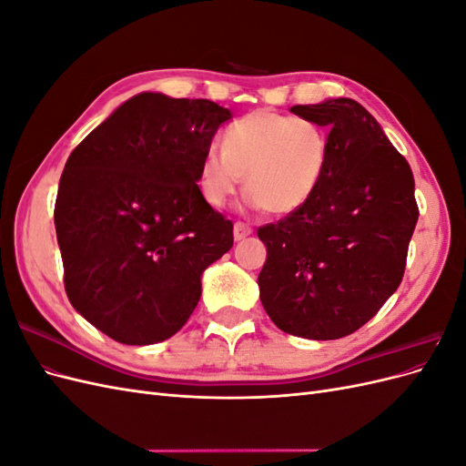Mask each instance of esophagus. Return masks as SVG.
<instances>
[{
    "label": "esophagus",
    "mask_w": 466,
    "mask_h": 466,
    "mask_svg": "<svg viewBox=\"0 0 466 466\" xmlns=\"http://www.w3.org/2000/svg\"><path fill=\"white\" fill-rule=\"evenodd\" d=\"M252 233V228L245 221H235V228H233V235H235V241H241V238L248 237Z\"/></svg>",
    "instance_id": "esophagus-1"
}]
</instances>
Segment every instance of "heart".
I'll use <instances>...</instances> for the list:
<instances>
[{
  "label": "heart",
  "mask_w": 466,
  "mask_h": 466,
  "mask_svg": "<svg viewBox=\"0 0 466 466\" xmlns=\"http://www.w3.org/2000/svg\"><path fill=\"white\" fill-rule=\"evenodd\" d=\"M330 159L322 126L276 110H252L223 132L221 151L209 147L200 159L198 190L223 208L241 185L250 202L272 216H289L313 198Z\"/></svg>",
  "instance_id": "heart-1"
}]
</instances>
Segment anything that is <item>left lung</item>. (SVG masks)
<instances>
[{"label": "left lung", "mask_w": 466, "mask_h": 466, "mask_svg": "<svg viewBox=\"0 0 466 466\" xmlns=\"http://www.w3.org/2000/svg\"><path fill=\"white\" fill-rule=\"evenodd\" d=\"M329 128L330 159L303 208L258 228L260 301L279 330L336 340L361 329L400 286L418 221L414 175L354 98L295 105Z\"/></svg>", "instance_id": "left-lung-1"}]
</instances>
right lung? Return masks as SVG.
I'll use <instances>...</instances> for the list:
<instances>
[{
	"mask_svg": "<svg viewBox=\"0 0 466 466\" xmlns=\"http://www.w3.org/2000/svg\"><path fill=\"white\" fill-rule=\"evenodd\" d=\"M231 112L208 98L139 93L72 151L54 206L64 288L112 340L177 334L200 276L233 247V221L198 190V167Z\"/></svg>",
	"mask_w": 466,
	"mask_h": 466,
	"instance_id": "add662e5",
	"label": "right lung"
}]
</instances>
